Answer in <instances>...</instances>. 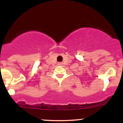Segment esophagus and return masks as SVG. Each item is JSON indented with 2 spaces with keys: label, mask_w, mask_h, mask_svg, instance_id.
<instances>
[{
  "label": "esophagus",
  "mask_w": 123,
  "mask_h": 123,
  "mask_svg": "<svg viewBox=\"0 0 123 123\" xmlns=\"http://www.w3.org/2000/svg\"><path fill=\"white\" fill-rule=\"evenodd\" d=\"M58 65H60V66H61L62 65V62H58Z\"/></svg>",
  "instance_id": "34e87169"
}]
</instances>
